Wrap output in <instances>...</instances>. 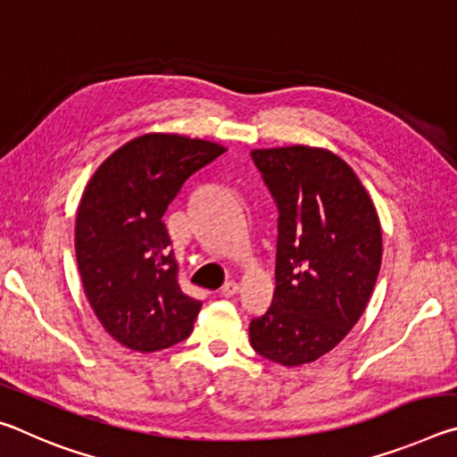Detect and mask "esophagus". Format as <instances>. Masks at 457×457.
<instances>
[{"label":"esophagus","instance_id":"obj_1","mask_svg":"<svg viewBox=\"0 0 457 457\" xmlns=\"http://www.w3.org/2000/svg\"><path fill=\"white\" fill-rule=\"evenodd\" d=\"M237 292H239V284H237V282H234V280H229V282L223 284V288H221V296L231 298V296H236Z\"/></svg>","mask_w":457,"mask_h":457}]
</instances>
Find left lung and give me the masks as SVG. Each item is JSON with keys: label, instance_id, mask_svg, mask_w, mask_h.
<instances>
[{"label": "left lung", "instance_id": "left-lung-1", "mask_svg": "<svg viewBox=\"0 0 457 457\" xmlns=\"http://www.w3.org/2000/svg\"><path fill=\"white\" fill-rule=\"evenodd\" d=\"M276 199L272 306L250 322L262 357L298 367L335 349L365 312L381 268V221L359 177L327 149H253Z\"/></svg>", "mask_w": 457, "mask_h": 457}]
</instances>
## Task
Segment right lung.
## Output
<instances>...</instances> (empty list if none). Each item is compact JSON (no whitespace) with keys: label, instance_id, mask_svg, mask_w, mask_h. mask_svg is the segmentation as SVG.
<instances>
[{"label":"right lung","instance_id":"right-lung-1","mask_svg":"<svg viewBox=\"0 0 457 457\" xmlns=\"http://www.w3.org/2000/svg\"><path fill=\"white\" fill-rule=\"evenodd\" d=\"M226 151L171 133L133 138L90 177L76 213L84 294L122 346L154 353L187 338L201 303L179 286L163 215L183 183Z\"/></svg>","mask_w":457,"mask_h":457}]
</instances>
